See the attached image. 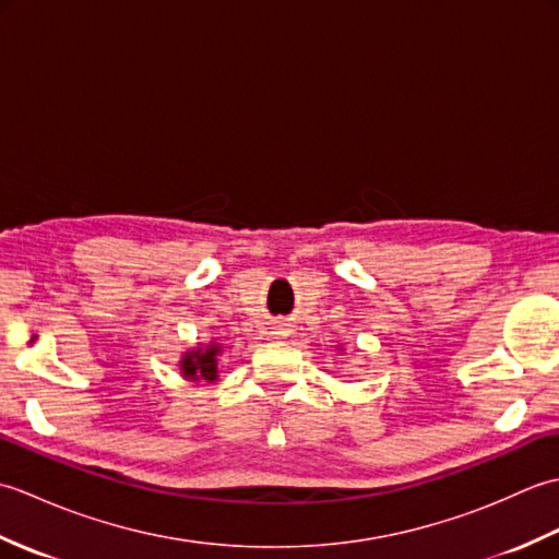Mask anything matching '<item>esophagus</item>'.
<instances>
[{
    "label": "esophagus",
    "mask_w": 559,
    "mask_h": 559,
    "mask_svg": "<svg viewBox=\"0 0 559 559\" xmlns=\"http://www.w3.org/2000/svg\"><path fill=\"white\" fill-rule=\"evenodd\" d=\"M276 334H278V336H283V334H286V329H276Z\"/></svg>",
    "instance_id": "esophagus-1"
}]
</instances>
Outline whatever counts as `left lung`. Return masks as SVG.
Here are the masks:
<instances>
[{
	"mask_svg": "<svg viewBox=\"0 0 559 559\" xmlns=\"http://www.w3.org/2000/svg\"><path fill=\"white\" fill-rule=\"evenodd\" d=\"M338 350H343V348H341V346H338Z\"/></svg>",
	"mask_w": 559,
	"mask_h": 559,
	"instance_id": "1",
	"label": "left lung"
}]
</instances>
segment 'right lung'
I'll return each mask as SVG.
<instances>
[{"label":"right lung","mask_w":559,"mask_h":559,"mask_svg":"<svg viewBox=\"0 0 559 559\" xmlns=\"http://www.w3.org/2000/svg\"><path fill=\"white\" fill-rule=\"evenodd\" d=\"M221 353H223V346L218 341L199 343V346L185 350L180 358V374L187 379V382H194V384L216 382L221 374V365H218Z\"/></svg>","instance_id":"right-lung-1"}]
</instances>
